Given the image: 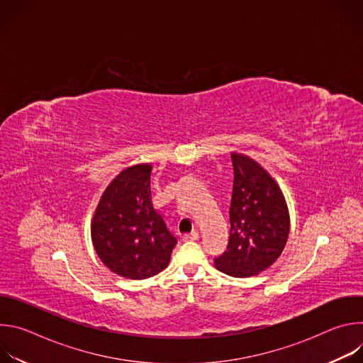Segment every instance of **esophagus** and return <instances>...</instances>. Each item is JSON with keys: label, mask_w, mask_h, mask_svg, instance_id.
Here are the masks:
<instances>
[{"label": "esophagus", "mask_w": 363, "mask_h": 363, "mask_svg": "<svg viewBox=\"0 0 363 363\" xmlns=\"http://www.w3.org/2000/svg\"><path fill=\"white\" fill-rule=\"evenodd\" d=\"M198 237H199V235H198L196 231H191L189 234H184V235H182V240H184V241H195V240H198Z\"/></svg>", "instance_id": "obj_1"}]
</instances>
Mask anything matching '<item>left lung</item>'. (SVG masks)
<instances>
[{"label":"left lung","mask_w":363,"mask_h":363,"mask_svg":"<svg viewBox=\"0 0 363 363\" xmlns=\"http://www.w3.org/2000/svg\"><path fill=\"white\" fill-rule=\"evenodd\" d=\"M234 185L227 250L216 267L233 277H250L269 269L289 238L290 217L277 182L254 160L231 153Z\"/></svg>","instance_id":"left-lung-1"}]
</instances>
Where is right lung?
<instances>
[{
    "label": "right lung",
    "mask_w": 363,
    "mask_h": 363,
    "mask_svg": "<svg viewBox=\"0 0 363 363\" xmlns=\"http://www.w3.org/2000/svg\"><path fill=\"white\" fill-rule=\"evenodd\" d=\"M150 171L147 164L122 171L103 192L91 221V241L101 263L132 280L165 270L177 244L152 205Z\"/></svg>",
    "instance_id": "right-lung-1"
}]
</instances>
